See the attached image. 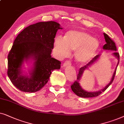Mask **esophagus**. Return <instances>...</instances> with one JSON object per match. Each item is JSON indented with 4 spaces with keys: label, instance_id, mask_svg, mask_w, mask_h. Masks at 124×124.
Masks as SVG:
<instances>
[{
    "label": "esophagus",
    "instance_id": "esophagus-1",
    "mask_svg": "<svg viewBox=\"0 0 124 124\" xmlns=\"http://www.w3.org/2000/svg\"><path fill=\"white\" fill-rule=\"evenodd\" d=\"M71 65V63H70L69 61H66V62H64V63L63 64V66H62V67H67V66H70Z\"/></svg>",
    "mask_w": 124,
    "mask_h": 124
}]
</instances>
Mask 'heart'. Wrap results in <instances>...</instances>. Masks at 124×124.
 <instances>
[{
  "label": "heart",
  "instance_id": "heart-1",
  "mask_svg": "<svg viewBox=\"0 0 124 124\" xmlns=\"http://www.w3.org/2000/svg\"><path fill=\"white\" fill-rule=\"evenodd\" d=\"M99 47L96 38L84 31L71 30L66 33L64 38L57 37L54 40V52L60 58L70 55L74 50V58L78 63H85L90 61Z\"/></svg>",
  "mask_w": 124,
  "mask_h": 124
}]
</instances>
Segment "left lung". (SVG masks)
Wrapping results in <instances>:
<instances>
[{"label":"left lung","instance_id":"1","mask_svg":"<svg viewBox=\"0 0 124 124\" xmlns=\"http://www.w3.org/2000/svg\"><path fill=\"white\" fill-rule=\"evenodd\" d=\"M104 36L105 40V42H106V44L103 46V49L104 50L113 51V52H112V55H113V57L116 58V59H117L118 61L116 67V68H115V71L113 72V75H112V77L110 82L104 87V88H103V89H101V90H100L97 91H93V92L87 91L84 90L80 85V80H81L82 77V75H83V72H85V71L87 69H88L89 68V67L93 65V63H95L96 61H98V60L99 59V58L100 57L101 55H100V54H99V55H97L96 56H95V57H94L88 64H87V65H85V66L82 67L81 68L79 69L78 74V76H77V80H75V81L74 82V83L72 84L71 86V90L72 91H73L76 95L78 96L79 97H81V98H93V97L98 96L100 95L102 92L105 91L108 88V87L111 85L113 81L114 78H115V74H116L117 67L118 63H119L120 55H119V53L116 52L117 48H116V45H115V43L111 39H110V38L109 37L107 34L104 33Z\"/></svg>","mask_w":124,"mask_h":124}]
</instances>
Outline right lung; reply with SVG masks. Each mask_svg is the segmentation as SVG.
Wrapping results in <instances>:
<instances>
[{
  "mask_svg": "<svg viewBox=\"0 0 124 124\" xmlns=\"http://www.w3.org/2000/svg\"><path fill=\"white\" fill-rule=\"evenodd\" d=\"M60 29L55 21L39 22L18 34L8 55L7 74L16 88L29 93L39 91L53 71L60 69L61 62L51 55L54 38ZM25 62L32 63L28 73L23 70Z\"/></svg>",
  "mask_w": 124,
  "mask_h": 124,
  "instance_id": "obj_1",
  "label": "right lung"
}]
</instances>
